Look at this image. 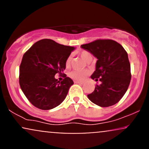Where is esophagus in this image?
<instances>
[{
  "label": "esophagus",
  "mask_w": 149,
  "mask_h": 149,
  "mask_svg": "<svg viewBox=\"0 0 149 149\" xmlns=\"http://www.w3.org/2000/svg\"><path fill=\"white\" fill-rule=\"evenodd\" d=\"M74 83H78V84H81V85H83V82H80V81H78V80H75L74 81Z\"/></svg>",
  "instance_id": "obj_1"
}]
</instances>
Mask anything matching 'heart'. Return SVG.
I'll return each instance as SVG.
<instances>
[{"mask_svg":"<svg viewBox=\"0 0 149 149\" xmlns=\"http://www.w3.org/2000/svg\"><path fill=\"white\" fill-rule=\"evenodd\" d=\"M80 57H81V58L83 59V60L86 61V62L92 59V54H90V52H87V51H83V52L80 53ZM71 56H69L66 61V66H69L70 64H71ZM88 74H89V72L88 71H73L70 73L69 76L73 80L81 81V80H84L85 77L88 76Z\"/></svg>","mask_w":149,"mask_h":149,"instance_id":"b5f03b06","label":"heart"}]
</instances>
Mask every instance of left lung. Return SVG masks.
Segmentation results:
<instances>
[{
  "mask_svg": "<svg viewBox=\"0 0 149 149\" xmlns=\"http://www.w3.org/2000/svg\"><path fill=\"white\" fill-rule=\"evenodd\" d=\"M80 47L97 59L91 78L101 82L94 92L88 95V99L101 107L118 103L130 83V64L127 52L120 44L113 40H97Z\"/></svg>",
  "mask_w": 149,
  "mask_h": 149,
  "instance_id": "left-lung-1",
  "label": "left lung"
}]
</instances>
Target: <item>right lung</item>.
<instances>
[{
    "label": "right lung",
    "mask_w": 149,
    "mask_h": 149,
    "mask_svg": "<svg viewBox=\"0 0 149 149\" xmlns=\"http://www.w3.org/2000/svg\"><path fill=\"white\" fill-rule=\"evenodd\" d=\"M75 49L50 39H42L24 54L19 67V85L36 107L49 110L65 100L73 81L66 76L62 81H58L54 76L62 75L66 59Z\"/></svg>",
    "instance_id": "right-lung-1"
}]
</instances>
